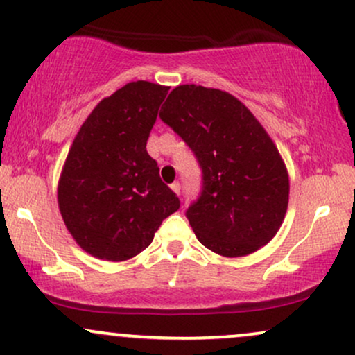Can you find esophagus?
<instances>
[{
    "mask_svg": "<svg viewBox=\"0 0 355 355\" xmlns=\"http://www.w3.org/2000/svg\"><path fill=\"white\" fill-rule=\"evenodd\" d=\"M171 189H173L178 196L181 194V184H179V182H173V184H171Z\"/></svg>",
    "mask_w": 355,
    "mask_h": 355,
    "instance_id": "34e87169",
    "label": "esophagus"
}]
</instances>
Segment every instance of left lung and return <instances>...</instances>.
I'll return each mask as SVG.
<instances>
[{
  "label": "left lung",
  "instance_id": "left-lung-1",
  "mask_svg": "<svg viewBox=\"0 0 355 355\" xmlns=\"http://www.w3.org/2000/svg\"><path fill=\"white\" fill-rule=\"evenodd\" d=\"M159 118L202 169V193L186 211L199 243L224 257L268 244L284 220L289 174L256 116L226 91L182 85L171 91Z\"/></svg>",
  "mask_w": 355,
  "mask_h": 355
}]
</instances>
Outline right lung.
Masks as SVG:
<instances>
[{"mask_svg": "<svg viewBox=\"0 0 355 355\" xmlns=\"http://www.w3.org/2000/svg\"><path fill=\"white\" fill-rule=\"evenodd\" d=\"M168 91L149 81L128 83L98 103L71 144L58 206L79 248L98 259L137 256L179 209L178 196L146 151Z\"/></svg>", "mask_w": 355, "mask_h": 355, "instance_id": "1", "label": "right lung"}]
</instances>
